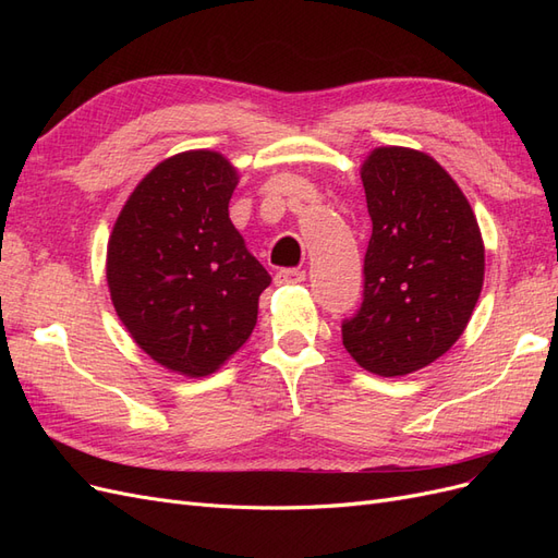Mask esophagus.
Listing matches in <instances>:
<instances>
[{"label":"esophagus","instance_id":"obj_1","mask_svg":"<svg viewBox=\"0 0 558 558\" xmlns=\"http://www.w3.org/2000/svg\"><path fill=\"white\" fill-rule=\"evenodd\" d=\"M305 269H295V267H286V269H279L275 281L277 283H302L305 281Z\"/></svg>","mask_w":558,"mask_h":558}]
</instances>
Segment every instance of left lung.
<instances>
[{
	"instance_id": "obj_1",
	"label": "left lung",
	"mask_w": 558,
	"mask_h": 558,
	"mask_svg": "<svg viewBox=\"0 0 558 558\" xmlns=\"http://www.w3.org/2000/svg\"><path fill=\"white\" fill-rule=\"evenodd\" d=\"M361 179L373 238L342 344L367 373L402 377L463 335L482 293L484 242L459 185L421 150L375 148Z\"/></svg>"
}]
</instances>
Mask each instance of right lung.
<instances>
[{
    "instance_id": "obj_1",
    "label": "right lung",
    "mask_w": 558,
    "mask_h": 558,
    "mask_svg": "<svg viewBox=\"0 0 558 558\" xmlns=\"http://www.w3.org/2000/svg\"><path fill=\"white\" fill-rule=\"evenodd\" d=\"M238 179L216 150L167 158L128 197L109 238L118 318L150 359L185 377L211 375L248 340L272 281L230 221Z\"/></svg>"
}]
</instances>
